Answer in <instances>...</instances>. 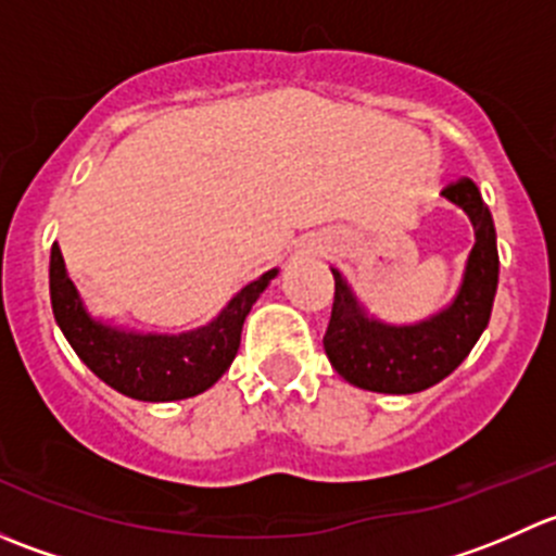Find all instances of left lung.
<instances>
[{
    "mask_svg": "<svg viewBox=\"0 0 556 556\" xmlns=\"http://www.w3.org/2000/svg\"><path fill=\"white\" fill-rule=\"evenodd\" d=\"M473 223L476 242L465 263L463 285L446 309L414 325H390L368 317L336 268L325 355L346 382L361 390L412 395L446 379L470 355L484 333L497 290L495 223L473 179L463 177L441 190Z\"/></svg>",
    "mask_w": 556,
    "mask_h": 556,
    "instance_id": "obj_1",
    "label": "left lung"
}]
</instances>
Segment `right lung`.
Masks as SVG:
<instances>
[{
    "instance_id": "1",
    "label": "right lung",
    "mask_w": 556,
    "mask_h": 556,
    "mask_svg": "<svg viewBox=\"0 0 556 556\" xmlns=\"http://www.w3.org/2000/svg\"><path fill=\"white\" fill-rule=\"evenodd\" d=\"M274 277L277 268L239 290L204 328L179 336L137 333L93 319L66 274L61 247L53 244L50 250V304L61 333L104 384L150 403L199 395L228 371L242 341L247 314Z\"/></svg>"
}]
</instances>
